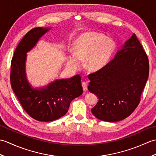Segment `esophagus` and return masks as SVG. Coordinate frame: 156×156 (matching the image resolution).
<instances>
[{
  "label": "esophagus",
  "mask_w": 156,
  "mask_h": 156,
  "mask_svg": "<svg viewBox=\"0 0 156 156\" xmlns=\"http://www.w3.org/2000/svg\"><path fill=\"white\" fill-rule=\"evenodd\" d=\"M82 88H83L84 91H87L88 90V84L87 82H83L82 83Z\"/></svg>",
  "instance_id": "obj_1"
}]
</instances>
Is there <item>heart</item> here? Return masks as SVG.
I'll return each instance as SVG.
<instances>
[{
	"label": "heart",
	"instance_id": "1",
	"mask_svg": "<svg viewBox=\"0 0 156 156\" xmlns=\"http://www.w3.org/2000/svg\"><path fill=\"white\" fill-rule=\"evenodd\" d=\"M115 48V42L104 35L94 32L84 33L76 38L72 45L74 54L68 55L67 64L77 68L80 60H85L90 70H98L107 64Z\"/></svg>",
	"mask_w": 156,
	"mask_h": 156
}]
</instances>
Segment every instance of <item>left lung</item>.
<instances>
[{
  "instance_id": "left-lung-1",
  "label": "left lung",
  "mask_w": 156,
  "mask_h": 156,
  "mask_svg": "<svg viewBox=\"0 0 156 156\" xmlns=\"http://www.w3.org/2000/svg\"><path fill=\"white\" fill-rule=\"evenodd\" d=\"M149 69L147 55L133 34L112 60L88 75V90L98 98L92 114L107 122L129 117L140 104Z\"/></svg>"
}]
</instances>
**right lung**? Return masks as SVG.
Instances as JSON below:
<instances>
[{
	"instance_id": "add662e5",
	"label": "right lung",
	"mask_w": 156,
	"mask_h": 156,
	"mask_svg": "<svg viewBox=\"0 0 156 156\" xmlns=\"http://www.w3.org/2000/svg\"><path fill=\"white\" fill-rule=\"evenodd\" d=\"M49 29H31L19 42L11 60V84L13 92L25 112L39 121L49 122L63 117L72 100L83 92L81 77L76 75L68 79L56 80L41 88H34L26 78L27 52Z\"/></svg>"
}]
</instances>
